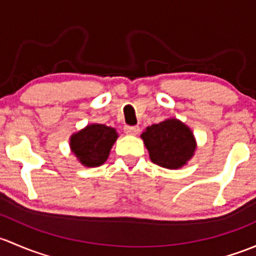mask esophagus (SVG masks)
Returning a JSON list of instances; mask_svg holds the SVG:
<instances>
[{"label": "esophagus", "instance_id": "34e87169", "mask_svg": "<svg viewBox=\"0 0 256 256\" xmlns=\"http://www.w3.org/2000/svg\"><path fill=\"white\" fill-rule=\"evenodd\" d=\"M124 132L129 136H136L139 133V127L138 126H126Z\"/></svg>", "mask_w": 256, "mask_h": 256}]
</instances>
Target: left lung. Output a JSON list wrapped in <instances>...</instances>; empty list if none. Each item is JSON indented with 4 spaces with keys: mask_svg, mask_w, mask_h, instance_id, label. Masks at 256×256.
Returning <instances> with one entry per match:
<instances>
[{
    "mask_svg": "<svg viewBox=\"0 0 256 256\" xmlns=\"http://www.w3.org/2000/svg\"><path fill=\"white\" fill-rule=\"evenodd\" d=\"M140 136L152 162L170 170L186 165L196 150L192 130L176 118L146 127Z\"/></svg>",
    "mask_w": 256,
    "mask_h": 256,
    "instance_id": "1",
    "label": "left lung"
}]
</instances>
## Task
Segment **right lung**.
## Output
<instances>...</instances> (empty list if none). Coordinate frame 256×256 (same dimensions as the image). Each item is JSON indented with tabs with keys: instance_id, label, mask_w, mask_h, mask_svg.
<instances>
[{
	"instance_id": "1",
	"label": "right lung",
	"mask_w": 256,
	"mask_h": 256,
	"mask_svg": "<svg viewBox=\"0 0 256 256\" xmlns=\"http://www.w3.org/2000/svg\"><path fill=\"white\" fill-rule=\"evenodd\" d=\"M117 138L114 128L94 123L70 136V148L84 166H100L107 160Z\"/></svg>"
}]
</instances>
